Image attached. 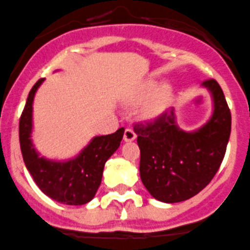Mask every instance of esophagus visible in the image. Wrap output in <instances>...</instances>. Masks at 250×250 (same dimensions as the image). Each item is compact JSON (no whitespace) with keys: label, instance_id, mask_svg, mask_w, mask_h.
I'll list each match as a JSON object with an SVG mask.
<instances>
[{"label":"esophagus","instance_id":"obj_1","mask_svg":"<svg viewBox=\"0 0 250 250\" xmlns=\"http://www.w3.org/2000/svg\"><path fill=\"white\" fill-rule=\"evenodd\" d=\"M136 139V134H135V131L132 129H130V127H127V129H125V132H124V140L125 141H132Z\"/></svg>","mask_w":250,"mask_h":250}]
</instances>
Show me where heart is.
<instances>
[{
    "label": "heart",
    "instance_id": "1",
    "mask_svg": "<svg viewBox=\"0 0 250 250\" xmlns=\"http://www.w3.org/2000/svg\"><path fill=\"white\" fill-rule=\"evenodd\" d=\"M152 88L153 85H150ZM171 99V91L167 86H160L156 90L151 94V97L148 98L146 102L145 107H144V115L147 118H152L156 116L157 114L161 113L162 110L167 106V104L170 103Z\"/></svg>",
    "mask_w": 250,
    "mask_h": 250
}]
</instances>
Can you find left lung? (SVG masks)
<instances>
[{
	"instance_id": "8db88e82",
	"label": "left lung",
	"mask_w": 250,
	"mask_h": 250,
	"mask_svg": "<svg viewBox=\"0 0 250 250\" xmlns=\"http://www.w3.org/2000/svg\"><path fill=\"white\" fill-rule=\"evenodd\" d=\"M213 98V114L196 131H183L173 110L134 131L140 147V177L151 196L165 203L186 201L202 191L218 171L229 140L232 116L219 84L202 83Z\"/></svg>"
}]
</instances>
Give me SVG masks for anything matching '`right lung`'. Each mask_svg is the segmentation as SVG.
Masks as SVG:
<instances>
[{"instance_id":"1","label":"right lung","mask_w":250,"mask_h":250,"mask_svg":"<svg viewBox=\"0 0 250 250\" xmlns=\"http://www.w3.org/2000/svg\"><path fill=\"white\" fill-rule=\"evenodd\" d=\"M43 78L31 89L20 119V145L24 165L41 191L63 205L80 206L90 202L102 183L105 162L118 150L125 129L95 136L75 159L52 161L41 157L31 140L32 105Z\"/></svg>"}]
</instances>
